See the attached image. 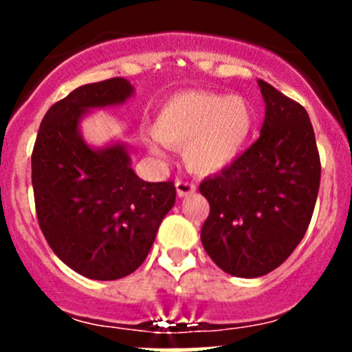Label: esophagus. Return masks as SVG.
<instances>
[{
    "label": "esophagus",
    "mask_w": 352,
    "mask_h": 352,
    "mask_svg": "<svg viewBox=\"0 0 352 352\" xmlns=\"http://www.w3.org/2000/svg\"><path fill=\"white\" fill-rule=\"evenodd\" d=\"M175 190H177V196L186 197V196H190V194L196 192V186H194V184H189V182H182V180H177Z\"/></svg>",
    "instance_id": "34e87169"
}]
</instances>
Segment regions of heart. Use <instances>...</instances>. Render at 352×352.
<instances>
[{
    "label": "heart",
    "mask_w": 352,
    "mask_h": 352,
    "mask_svg": "<svg viewBox=\"0 0 352 352\" xmlns=\"http://www.w3.org/2000/svg\"><path fill=\"white\" fill-rule=\"evenodd\" d=\"M254 105L240 95L182 91L156 110L155 138H146L148 151L165 158L162 144L184 150L186 166L196 175H212L232 166L254 136Z\"/></svg>",
    "instance_id": "obj_1"
}]
</instances>
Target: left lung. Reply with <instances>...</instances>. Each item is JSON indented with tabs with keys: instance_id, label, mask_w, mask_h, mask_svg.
Instances as JSON below:
<instances>
[{
	"instance_id": "obj_1",
	"label": "left lung",
	"mask_w": 352,
	"mask_h": 352,
	"mask_svg": "<svg viewBox=\"0 0 352 352\" xmlns=\"http://www.w3.org/2000/svg\"><path fill=\"white\" fill-rule=\"evenodd\" d=\"M265 104L261 136L232 166L201 182L211 211L201 230L226 274L261 278L307 233L320 187V156L307 110L257 80Z\"/></svg>"
}]
</instances>
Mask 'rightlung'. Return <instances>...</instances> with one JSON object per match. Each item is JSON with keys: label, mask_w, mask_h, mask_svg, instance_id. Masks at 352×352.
I'll return each mask as SVG.
<instances>
[{"label": "right lung", "mask_w": 352, "mask_h": 352, "mask_svg": "<svg viewBox=\"0 0 352 352\" xmlns=\"http://www.w3.org/2000/svg\"><path fill=\"white\" fill-rule=\"evenodd\" d=\"M134 87L124 78L83 85L47 110L32 153L38 225L63 262L85 278L113 281L146 258L160 223L175 204L172 182H144L126 143L94 146L81 120L126 104Z\"/></svg>", "instance_id": "obj_1"}]
</instances>
